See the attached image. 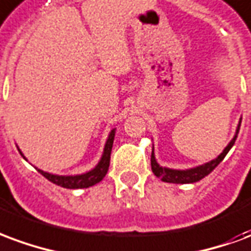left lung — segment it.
Instances as JSON below:
<instances>
[{"label":"left lung","mask_w":251,"mask_h":251,"mask_svg":"<svg viewBox=\"0 0 251 251\" xmlns=\"http://www.w3.org/2000/svg\"><path fill=\"white\" fill-rule=\"evenodd\" d=\"M239 126L241 125H238V129H237V133H235L234 138H233L231 142L225 148L224 151L218 155V158L213 159L210 162L205 163V165H202V166H198V168L189 169V170H172V169L161 168L158 163L155 162L154 154L153 151H151V170H153L154 176L161 178L163 182L169 183H193L197 182V181H200L202 178H205L206 176H209V174H210V173L224 161V158L226 157V154L229 153V150L231 149V146L234 145L235 140H237Z\"/></svg>","instance_id":"obj_1"}]
</instances>
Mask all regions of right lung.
I'll use <instances>...</instances> for the list:
<instances>
[{"instance_id":"add662e5","label":"right lung","mask_w":251,"mask_h":251,"mask_svg":"<svg viewBox=\"0 0 251 251\" xmlns=\"http://www.w3.org/2000/svg\"><path fill=\"white\" fill-rule=\"evenodd\" d=\"M114 134L116 130H111L109 134V138L105 145V150H103V155H102L101 161L98 163L96 168L93 169L92 172L82 174V176H74V177H65V176H54L50 173H45L37 169L38 172L46 178L49 179L50 182L55 183L61 187H66V189H82V187H89L96 185L100 181L103 179V177L106 176L107 170H109V163H110V153L111 148H113V141H114Z\"/></svg>"}]
</instances>
